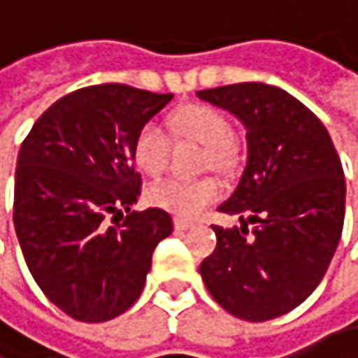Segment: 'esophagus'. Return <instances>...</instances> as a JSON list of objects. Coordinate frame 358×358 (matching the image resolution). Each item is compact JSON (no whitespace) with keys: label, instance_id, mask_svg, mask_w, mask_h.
I'll return each instance as SVG.
<instances>
[{"label":"esophagus","instance_id":"obj_1","mask_svg":"<svg viewBox=\"0 0 358 358\" xmlns=\"http://www.w3.org/2000/svg\"><path fill=\"white\" fill-rule=\"evenodd\" d=\"M195 227V222H191V220H187V218H173V229L176 231H189V229H193Z\"/></svg>","mask_w":358,"mask_h":358}]
</instances>
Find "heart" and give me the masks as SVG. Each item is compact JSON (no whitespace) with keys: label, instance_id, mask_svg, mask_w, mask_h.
Listing matches in <instances>:
<instances>
[{"label":"heart","instance_id":"1","mask_svg":"<svg viewBox=\"0 0 358 358\" xmlns=\"http://www.w3.org/2000/svg\"><path fill=\"white\" fill-rule=\"evenodd\" d=\"M169 129L176 140L197 142L206 148L203 165L216 171H229L237 163V142L231 136V119L224 110L193 102L171 110ZM169 138L155 125H142L131 140V161L134 165L155 178L165 171L169 161ZM220 197V185L214 178L199 180H161L148 189V201L155 208L171 212L176 216L197 218Z\"/></svg>","mask_w":358,"mask_h":358}]
</instances>
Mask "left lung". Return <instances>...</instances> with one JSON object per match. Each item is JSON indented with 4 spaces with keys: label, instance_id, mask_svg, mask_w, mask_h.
<instances>
[{
    "label": "left lung",
    "instance_id": "left-lung-1",
    "mask_svg": "<svg viewBox=\"0 0 358 358\" xmlns=\"http://www.w3.org/2000/svg\"><path fill=\"white\" fill-rule=\"evenodd\" d=\"M197 96L248 129V165L218 208L241 229L212 227L216 250L199 273L212 298L245 321H271L300 306L321 283L344 227L346 182L319 117L266 83H235ZM254 224L248 238L247 224Z\"/></svg>",
    "mask_w": 358,
    "mask_h": 358
}]
</instances>
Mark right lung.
<instances>
[{"label": "right lung", "instance_id": "add662e5", "mask_svg": "<svg viewBox=\"0 0 358 358\" xmlns=\"http://www.w3.org/2000/svg\"><path fill=\"white\" fill-rule=\"evenodd\" d=\"M171 98L123 83L81 87L56 100L20 146L16 237L41 292L77 321L125 313L173 231L159 208L129 212L140 197L131 140Z\"/></svg>", "mask_w": 358, "mask_h": 358}]
</instances>
